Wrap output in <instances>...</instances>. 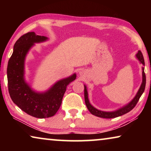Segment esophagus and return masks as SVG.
Returning a JSON list of instances; mask_svg holds the SVG:
<instances>
[{
  "mask_svg": "<svg viewBox=\"0 0 151 151\" xmlns=\"http://www.w3.org/2000/svg\"><path fill=\"white\" fill-rule=\"evenodd\" d=\"M80 74H81V73H82V72H81V71H80Z\"/></svg>",
  "mask_w": 151,
  "mask_h": 151,
  "instance_id": "obj_1",
  "label": "esophagus"
}]
</instances>
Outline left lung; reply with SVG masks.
<instances>
[{
  "label": "left lung",
  "instance_id": "left-lung-1",
  "mask_svg": "<svg viewBox=\"0 0 151 151\" xmlns=\"http://www.w3.org/2000/svg\"><path fill=\"white\" fill-rule=\"evenodd\" d=\"M136 56H137V58L139 60L140 63H142L143 66L145 65V63H144V60L143 55H142V52L140 51H138V53L136 54ZM146 86V75L145 73H144V68L142 67V82L141 86H140V88L138 92L136 94L132 101H131L129 104L125 105L124 106H123L122 108H120L118 110L115 111H111V112H106V111H100L98 109H97L92 106L91 104H90L89 100H88V92L87 89H86V86L84 85V100H85V104L86 106L87 107L88 110L90 111V113H91L92 115H96L97 117H102V118H114V117H117L119 116H121V115H124L126 113H129V111H131L132 109H133L134 107L136 106L138 101H139L140 97L143 93L144 91V89H145Z\"/></svg>",
  "mask_w": 151,
  "mask_h": 151
}]
</instances>
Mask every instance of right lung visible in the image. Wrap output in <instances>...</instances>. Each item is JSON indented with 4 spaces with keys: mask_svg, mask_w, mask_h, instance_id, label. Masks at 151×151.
<instances>
[{
    "mask_svg": "<svg viewBox=\"0 0 151 151\" xmlns=\"http://www.w3.org/2000/svg\"><path fill=\"white\" fill-rule=\"evenodd\" d=\"M47 38L28 32L18 38L8 62V90L12 101L31 116L46 118L54 115L62 104L67 86L76 80V74L59 80L44 93L33 91L24 80V60L34 43L44 42Z\"/></svg>",
    "mask_w": 151,
    "mask_h": 151,
    "instance_id": "obj_1",
    "label": "right lung"
}]
</instances>
